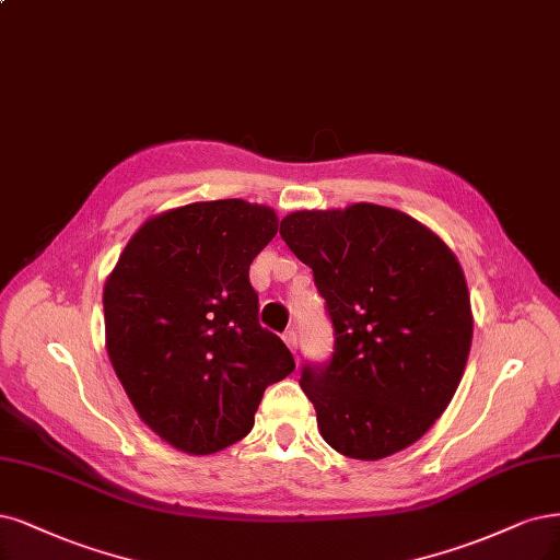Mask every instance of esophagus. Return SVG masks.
I'll use <instances>...</instances> for the list:
<instances>
[{
    "instance_id": "1",
    "label": "esophagus",
    "mask_w": 560,
    "mask_h": 560,
    "mask_svg": "<svg viewBox=\"0 0 560 560\" xmlns=\"http://www.w3.org/2000/svg\"><path fill=\"white\" fill-rule=\"evenodd\" d=\"M282 340L287 342L289 350H292V352L296 354V350H299V338H296V331H284V334H282Z\"/></svg>"
}]
</instances>
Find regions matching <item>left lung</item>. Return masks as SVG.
<instances>
[{
	"mask_svg": "<svg viewBox=\"0 0 560 560\" xmlns=\"http://www.w3.org/2000/svg\"><path fill=\"white\" fill-rule=\"evenodd\" d=\"M280 236L313 268L336 331L331 361L301 371L322 438L359 460L410 447L447 410L470 354L456 255L429 226L377 203L296 210Z\"/></svg>",
	"mask_w": 560,
	"mask_h": 560,
	"instance_id": "1",
	"label": "left lung"
}]
</instances>
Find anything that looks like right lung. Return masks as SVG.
<instances>
[{
  "instance_id": "1",
  "label": "right lung",
  "mask_w": 560,
  "mask_h": 560,
  "mask_svg": "<svg viewBox=\"0 0 560 560\" xmlns=\"http://www.w3.org/2000/svg\"><path fill=\"white\" fill-rule=\"evenodd\" d=\"M278 234L273 208L197 201L148 218L104 284L106 352L145 427L215 454L253 431L268 384L294 371L259 324L249 264Z\"/></svg>"
}]
</instances>
